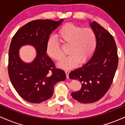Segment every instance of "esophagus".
<instances>
[{
  "label": "esophagus",
  "mask_w": 125,
  "mask_h": 125,
  "mask_svg": "<svg viewBox=\"0 0 125 125\" xmlns=\"http://www.w3.org/2000/svg\"><path fill=\"white\" fill-rule=\"evenodd\" d=\"M70 71H68V70H65V73L66 75L67 78H69V74Z\"/></svg>",
  "instance_id": "esophagus-1"
}]
</instances>
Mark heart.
<instances>
[{"mask_svg": "<svg viewBox=\"0 0 125 125\" xmlns=\"http://www.w3.org/2000/svg\"><path fill=\"white\" fill-rule=\"evenodd\" d=\"M57 36L62 44H68L67 53L69 54L58 63L59 66L62 68L75 67L79 62L85 63L89 61L97 48V36L94 30L72 23L62 26ZM46 52L56 61H60L64 55L58 41L53 37L47 42Z\"/></svg>", "mask_w": 125, "mask_h": 125, "instance_id": "heart-1", "label": "heart"}]
</instances>
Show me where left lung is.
Returning a JSON list of instances; mask_svg holds the SVG:
<instances>
[{"label":"left lung","mask_w":125,"mask_h":125,"mask_svg":"<svg viewBox=\"0 0 125 125\" xmlns=\"http://www.w3.org/2000/svg\"><path fill=\"white\" fill-rule=\"evenodd\" d=\"M90 26L97 36L96 51L86 63L69 75L82 83L81 89L71 94L83 104L95 102L104 96L112 83L118 65L116 44L111 34L96 21Z\"/></svg>","instance_id":"left-lung-1"}]
</instances>
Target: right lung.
Masks as SVG:
<instances>
[{
	"label": "right lung",
	"instance_id": "add662e5",
	"mask_svg": "<svg viewBox=\"0 0 125 125\" xmlns=\"http://www.w3.org/2000/svg\"><path fill=\"white\" fill-rule=\"evenodd\" d=\"M49 19L35 20L19 29L13 37L9 51L8 73L14 88L28 102L40 104L52 96L56 83L66 79L64 72L55 67L46 53L49 36L62 22ZM30 44L37 51V57L27 64L21 60V46Z\"/></svg>",
	"mask_w": 125,
	"mask_h": 125
}]
</instances>
